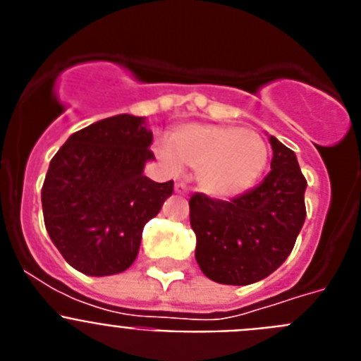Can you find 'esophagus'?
Returning <instances> with one entry per match:
<instances>
[{"instance_id":"obj_1","label":"esophagus","mask_w":361,"mask_h":361,"mask_svg":"<svg viewBox=\"0 0 361 361\" xmlns=\"http://www.w3.org/2000/svg\"><path fill=\"white\" fill-rule=\"evenodd\" d=\"M175 191H177V193H183V195H186L190 190H188L186 183H175Z\"/></svg>"}]
</instances>
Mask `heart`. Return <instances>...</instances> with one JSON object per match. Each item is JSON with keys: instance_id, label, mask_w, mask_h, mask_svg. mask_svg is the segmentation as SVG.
<instances>
[{"instance_id": "1", "label": "heart", "mask_w": 361, "mask_h": 361, "mask_svg": "<svg viewBox=\"0 0 361 361\" xmlns=\"http://www.w3.org/2000/svg\"><path fill=\"white\" fill-rule=\"evenodd\" d=\"M166 166L197 170L200 190L212 197H237L250 190L266 170L269 148L260 133L226 124H190L161 146Z\"/></svg>"}]
</instances>
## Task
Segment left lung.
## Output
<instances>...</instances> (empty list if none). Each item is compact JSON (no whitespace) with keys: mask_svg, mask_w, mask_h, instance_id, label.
<instances>
[{"mask_svg":"<svg viewBox=\"0 0 361 361\" xmlns=\"http://www.w3.org/2000/svg\"><path fill=\"white\" fill-rule=\"evenodd\" d=\"M273 159L262 183L231 200L195 193L190 222L195 258L209 280L247 286L279 269L295 247L305 220V186L293 149L269 137Z\"/></svg>","mask_w":361,"mask_h":361,"instance_id":"8db88e82","label":"left lung"}]
</instances>
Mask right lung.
Segmentation results:
<instances>
[{
  "label": "right lung",
  "mask_w": 361,
  "mask_h": 361,
  "mask_svg": "<svg viewBox=\"0 0 361 361\" xmlns=\"http://www.w3.org/2000/svg\"><path fill=\"white\" fill-rule=\"evenodd\" d=\"M152 141L145 117L121 114L72 133L50 161L44 228L73 269L108 276L133 264L145 224L173 193V180L142 175Z\"/></svg>",
  "instance_id": "right-lung-1"
}]
</instances>
